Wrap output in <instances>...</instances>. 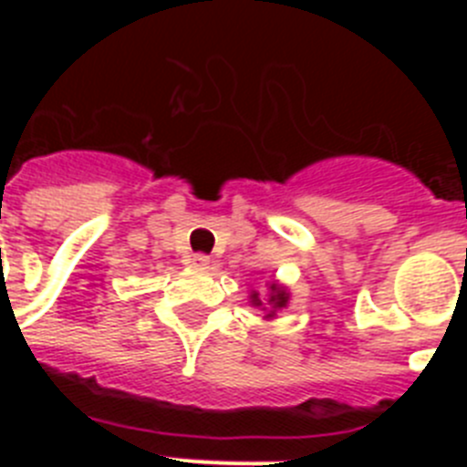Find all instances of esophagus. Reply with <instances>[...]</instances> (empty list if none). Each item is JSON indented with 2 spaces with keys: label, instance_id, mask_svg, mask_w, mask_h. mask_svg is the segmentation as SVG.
<instances>
[{
  "label": "esophagus",
  "instance_id": "obj_1",
  "mask_svg": "<svg viewBox=\"0 0 467 467\" xmlns=\"http://www.w3.org/2000/svg\"><path fill=\"white\" fill-rule=\"evenodd\" d=\"M192 264H193V266H196V269H208V266H210V257H208V254H203V253H196L192 257Z\"/></svg>",
  "mask_w": 467,
  "mask_h": 467
}]
</instances>
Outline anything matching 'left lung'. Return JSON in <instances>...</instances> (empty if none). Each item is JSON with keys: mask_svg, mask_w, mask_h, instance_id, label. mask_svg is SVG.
Listing matches in <instances>:
<instances>
[{"mask_svg": "<svg viewBox=\"0 0 467 467\" xmlns=\"http://www.w3.org/2000/svg\"><path fill=\"white\" fill-rule=\"evenodd\" d=\"M271 290H274V295L269 296V304H274V308H283L287 304V295L283 290H278L275 285H271ZM253 304L254 306H262V301H259L257 295H253Z\"/></svg>", "mask_w": 467, "mask_h": 467, "instance_id": "8db88e82", "label": "left lung"}]
</instances>
